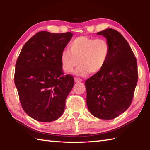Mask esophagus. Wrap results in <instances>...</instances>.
<instances>
[{
	"label": "esophagus",
	"mask_w": 150,
	"mask_h": 150,
	"mask_svg": "<svg viewBox=\"0 0 150 150\" xmlns=\"http://www.w3.org/2000/svg\"><path fill=\"white\" fill-rule=\"evenodd\" d=\"M83 80L81 79H79V78H77V77H75V82H81Z\"/></svg>",
	"instance_id": "1"
}]
</instances>
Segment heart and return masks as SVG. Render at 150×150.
Instances as JSON below:
<instances>
[{
  "label": "heart",
  "instance_id": "obj_1",
  "mask_svg": "<svg viewBox=\"0 0 150 150\" xmlns=\"http://www.w3.org/2000/svg\"><path fill=\"white\" fill-rule=\"evenodd\" d=\"M110 49V44L105 39L79 36L70 42L69 50L65 49L61 53L63 69L71 73L81 63L77 70L78 75L99 72L106 63Z\"/></svg>",
  "mask_w": 150,
  "mask_h": 150
}]
</instances>
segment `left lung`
Wrapping results in <instances>:
<instances>
[{"mask_svg":"<svg viewBox=\"0 0 150 150\" xmlns=\"http://www.w3.org/2000/svg\"><path fill=\"white\" fill-rule=\"evenodd\" d=\"M110 44V54L99 72L85 81L87 105L95 117L111 120L130 106L138 83L136 58L120 32L108 28L97 33Z\"/></svg>","mask_w":150,"mask_h":150,"instance_id":"obj_1","label":"left lung"}]
</instances>
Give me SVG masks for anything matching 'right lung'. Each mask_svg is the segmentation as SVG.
I'll return each instance as SVG.
<instances>
[{"label": "right lung", "instance_id": "1", "mask_svg": "<svg viewBox=\"0 0 150 150\" xmlns=\"http://www.w3.org/2000/svg\"><path fill=\"white\" fill-rule=\"evenodd\" d=\"M72 36L69 32H39L20 52L14 83L22 108L34 120L49 122L57 120L64 112L74 79L71 75H63L60 56Z\"/></svg>", "mask_w": 150, "mask_h": 150}]
</instances>
